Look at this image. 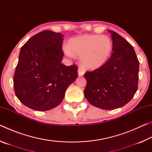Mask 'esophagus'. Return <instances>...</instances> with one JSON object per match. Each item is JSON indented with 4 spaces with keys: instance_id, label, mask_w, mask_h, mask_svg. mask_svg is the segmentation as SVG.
<instances>
[{
    "instance_id": "1",
    "label": "esophagus",
    "mask_w": 152,
    "mask_h": 152,
    "mask_svg": "<svg viewBox=\"0 0 152 152\" xmlns=\"http://www.w3.org/2000/svg\"><path fill=\"white\" fill-rule=\"evenodd\" d=\"M84 72H85V69H84L83 67H82V66L79 67V68H78V75L80 76H81L83 75Z\"/></svg>"
}]
</instances>
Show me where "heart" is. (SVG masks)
<instances>
[{
	"instance_id": "1",
	"label": "heart",
	"mask_w": 152,
	"mask_h": 152,
	"mask_svg": "<svg viewBox=\"0 0 152 152\" xmlns=\"http://www.w3.org/2000/svg\"><path fill=\"white\" fill-rule=\"evenodd\" d=\"M113 49L111 39L107 35H84L71 39L69 46L64 45L65 54L73 58L74 53L80 56L82 64L89 68L102 66L110 55Z\"/></svg>"
}]
</instances>
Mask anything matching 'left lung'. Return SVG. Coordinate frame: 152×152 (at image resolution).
Returning a JSON list of instances; mask_svg holds the SVG:
<instances>
[{
    "label": "left lung",
    "mask_w": 152,
    "mask_h": 152,
    "mask_svg": "<svg viewBox=\"0 0 152 152\" xmlns=\"http://www.w3.org/2000/svg\"><path fill=\"white\" fill-rule=\"evenodd\" d=\"M113 52L106 62L93 71L86 72L84 93L93 106L113 110L128 103L138 87L139 61L133 46L117 33L109 30Z\"/></svg>",
    "instance_id": "obj_1"
}]
</instances>
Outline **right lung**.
I'll return each instance as SVG.
<instances>
[{
    "label": "right lung",
    "instance_id": "1",
    "mask_svg": "<svg viewBox=\"0 0 152 152\" xmlns=\"http://www.w3.org/2000/svg\"><path fill=\"white\" fill-rule=\"evenodd\" d=\"M64 35L44 31L33 36L20 49L13 76L15 94L25 106L50 110L61 103L68 87L78 77V66H66Z\"/></svg>",
    "mask_w": 152,
    "mask_h": 152
}]
</instances>
